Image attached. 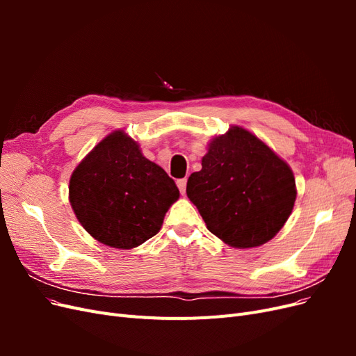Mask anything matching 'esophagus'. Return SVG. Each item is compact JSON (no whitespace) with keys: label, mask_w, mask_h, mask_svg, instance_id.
I'll return each mask as SVG.
<instances>
[{"label":"esophagus","mask_w":356,"mask_h":356,"mask_svg":"<svg viewBox=\"0 0 356 356\" xmlns=\"http://www.w3.org/2000/svg\"><path fill=\"white\" fill-rule=\"evenodd\" d=\"M177 186L179 188L181 195H186V188H187V178H181L177 181Z\"/></svg>","instance_id":"1"}]
</instances>
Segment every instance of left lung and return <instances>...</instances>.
Masks as SVG:
<instances>
[{"label":"left lung","instance_id":"1","mask_svg":"<svg viewBox=\"0 0 356 356\" xmlns=\"http://www.w3.org/2000/svg\"><path fill=\"white\" fill-rule=\"evenodd\" d=\"M187 196L212 234L233 248H254L284 227L297 190L281 157L246 129L232 126L211 141L202 169L187 181Z\"/></svg>","mask_w":356,"mask_h":356}]
</instances>
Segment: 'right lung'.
I'll return each instance as SVG.
<instances>
[{
  "label": "right lung",
  "instance_id": "1",
  "mask_svg": "<svg viewBox=\"0 0 356 356\" xmlns=\"http://www.w3.org/2000/svg\"><path fill=\"white\" fill-rule=\"evenodd\" d=\"M178 197L174 179L145 159L123 131L104 138L70 179L71 207L84 230L118 250H131L157 234Z\"/></svg>",
  "mask_w": 356,
  "mask_h": 356
}]
</instances>
